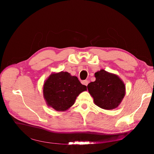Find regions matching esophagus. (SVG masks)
I'll use <instances>...</instances> for the list:
<instances>
[{
    "mask_svg": "<svg viewBox=\"0 0 154 154\" xmlns=\"http://www.w3.org/2000/svg\"><path fill=\"white\" fill-rule=\"evenodd\" d=\"M82 84L85 85V86H87V85L88 84V83H89V82H88V80H84V81H82Z\"/></svg>",
    "mask_w": 154,
    "mask_h": 154,
    "instance_id": "esophagus-1",
    "label": "esophagus"
}]
</instances>
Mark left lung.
I'll return each instance as SVG.
<instances>
[{"label": "left lung", "mask_w": 154, "mask_h": 154, "mask_svg": "<svg viewBox=\"0 0 154 154\" xmlns=\"http://www.w3.org/2000/svg\"><path fill=\"white\" fill-rule=\"evenodd\" d=\"M94 74L96 80L87 85L94 103L106 110L117 108L125 95V85L123 81L118 76L103 69Z\"/></svg>", "instance_id": "obj_1"}]
</instances>
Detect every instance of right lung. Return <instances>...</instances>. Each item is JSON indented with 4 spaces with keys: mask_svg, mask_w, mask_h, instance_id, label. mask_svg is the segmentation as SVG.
Returning a JSON list of instances; mask_svg holds the SVG:
<instances>
[{
    "mask_svg": "<svg viewBox=\"0 0 154 154\" xmlns=\"http://www.w3.org/2000/svg\"><path fill=\"white\" fill-rule=\"evenodd\" d=\"M87 91L76 76L67 72L53 73L45 81L43 94L48 105L57 111H66L72 106L76 97Z\"/></svg>",
    "mask_w": 154,
    "mask_h": 154,
    "instance_id": "1",
    "label": "right lung"
}]
</instances>
